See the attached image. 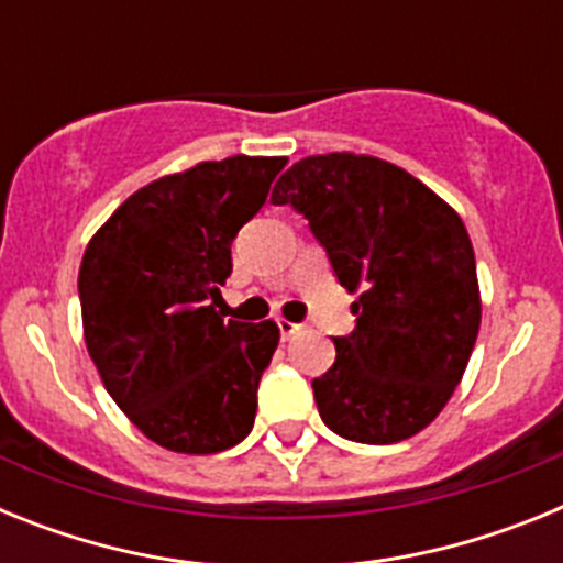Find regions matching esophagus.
<instances>
[{
    "mask_svg": "<svg viewBox=\"0 0 563 563\" xmlns=\"http://www.w3.org/2000/svg\"><path fill=\"white\" fill-rule=\"evenodd\" d=\"M276 327H278V335H282V341H290V338L298 335V330H301V324H296V321H287V318H278Z\"/></svg>",
    "mask_w": 563,
    "mask_h": 563,
    "instance_id": "esophagus-1",
    "label": "esophagus"
}]
</instances>
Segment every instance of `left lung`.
Masks as SVG:
<instances>
[{"label":"left lung","mask_w":563,"mask_h":563,"mask_svg":"<svg viewBox=\"0 0 563 563\" xmlns=\"http://www.w3.org/2000/svg\"><path fill=\"white\" fill-rule=\"evenodd\" d=\"M271 202L305 213L338 282L357 292L355 330L312 380L318 415L343 440H409L451 400L479 332L460 213L395 163L350 152L292 163Z\"/></svg>","instance_id":"obj_1"}]
</instances>
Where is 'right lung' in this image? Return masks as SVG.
Masks as SVG:
<instances>
[{
    "label": "right lung",
    "instance_id": "right-lung-1",
    "mask_svg": "<svg viewBox=\"0 0 563 563\" xmlns=\"http://www.w3.org/2000/svg\"><path fill=\"white\" fill-rule=\"evenodd\" d=\"M285 163L236 154L161 177L84 251L89 357L123 415L163 449L217 454L251 434L278 327L225 321L217 307L233 271L231 242Z\"/></svg>",
    "mask_w": 563,
    "mask_h": 563
}]
</instances>
